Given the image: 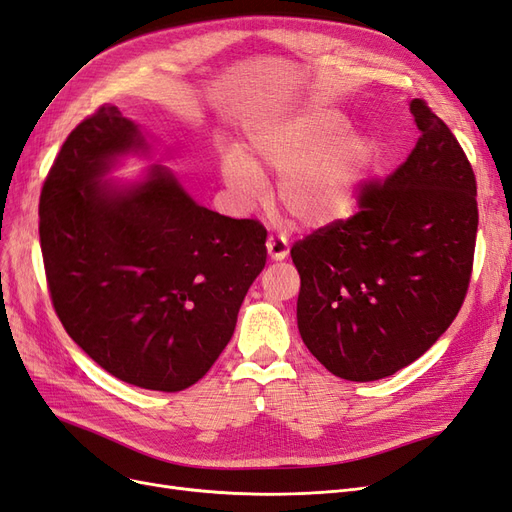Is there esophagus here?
<instances>
[{
	"instance_id": "1",
	"label": "esophagus",
	"mask_w": 512,
	"mask_h": 512,
	"mask_svg": "<svg viewBox=\"0 0 512 512\" xmlns=\"http://www.w3.org/2000/svg\"><path fill=\"white\" fill-rule=\"evenodd\" d=\"M267 252H269L271 260H284L288 256V252H290V245L280 235H269V239H267Z\"/></svg>"
}]
</instances>
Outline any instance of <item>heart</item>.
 I'll list each match as a JSON object with an SVG mask.
<instances>
[{"label": "heart", "instance_id": "obj_1", "mask_svg": "<svg viewBox=\"0 0 512 512\" xmlns=\"http://www.w3.org/2000/svg\"><path fill=\"white\" fill-rule=\"evenodd\" d=\"M350 121L329 104H312L258 121L247 130L252 156L232 147L222 175L243 205L267 196V173L280 177L277 205L299 228H322L348 218L374 170V136L348 130Z\"/></svg>", "mask_w": 512, "mask_h": 512}]
</instances>
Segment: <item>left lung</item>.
<instances>
[{
	"label": "left lung",
	"mask_w": 512,
	"mask_h": 512,
	"mask_svg": "<svg viewBox=\"0 0 512 512\" xmlns=\"http://www.w3.org/2000/svg\"><path fill=\"white\" fill-rule=\"evenodd\" d=\"M416 147L384 183L369 181L352 218L292 245L303 344L352 382L393 376L451 327L466 299L476 177L427 102L412 100Z\"/></svg>",
	"instance_id": "8db88e82"
}]
</instances>
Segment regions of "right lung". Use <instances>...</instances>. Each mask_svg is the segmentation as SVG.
Here are the masks:
<instances>
[{
	"label": "right lung",
	"instance_id": "right-lung-1",
	"mask_svg": "<svg viewBox=\"0 0 512 512\" xmlns=\"http://www.w3.org/2000/svg\"><path fill=\"white\" fill-rule=\"evenodd\" d=\"M147 149L117 106L83 119L42 185L40 247L55 312L83 352L123 382L177 393L235 333L267 230L198 205L164 166L132 185L99 183Z\"/></svg>",
	"mask_w": 512,
	"mask_h": 512
}]
</instances>
